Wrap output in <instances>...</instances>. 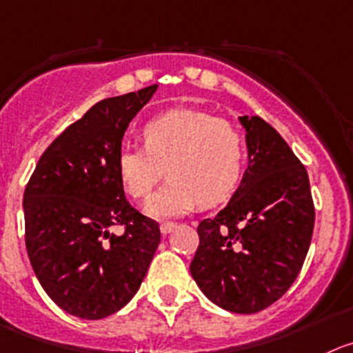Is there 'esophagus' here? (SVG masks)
<instances>
[{"mask_svg":"<svg viewBox=\"0 0 353 353\" xmlns=\"http://www.w3.org/2000/svg\"><path fill=\"white\" fill-rule=\"evenodd\" d=\"M176 223H163V225H160L161 235H169V233H172L174 230H176Z\"/></svg>","mask_w":353,"mask_h":353,"instance_id":"obj_1","label":"esophagus"}]
</instances>
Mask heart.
Instances as JSON below:
<instances>
[{
    "instance_id": "b5f03b06",
    "label": "heart",
    "mask_w": 353,
    "mask_h": 353,
    "mask_svg": "<svg viewBox=\"0 0 353 353\" xmlns=\"http://www.w3.org/2000/svg\"><path fill=\"white\" fill-rule=\"evenodd\" d=\"M144 148L117 154V176L132 199H146L163 174L169 183L144 212L157 219L181 216L202 202L216 205L239 186L245 163L243 141L225 120L195 110H170L151 118L141 132Z\"/></svg>"
}]
</instances>
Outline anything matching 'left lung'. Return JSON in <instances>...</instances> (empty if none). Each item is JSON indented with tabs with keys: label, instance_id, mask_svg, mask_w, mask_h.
I'll return each instance as SVG.
<instances>
[{
	"label": "left lung",
	"instance_id": "left-lung-1",
	"mask_svg": "<svg viewBox=\"0 0 353 353\" xmlns=\"http://www.w3.org/2000/svg\"><path fill=\"white\" fill-rule=\"evenodd\" d=\"M245 128L247 169L228 205L199 225L190 272L200 291L235 314H256L299 275L314 233L310 181L281 134L259 117Z\"/></svg>",
	"mask_w": 353,
	"mask_h": 353
}]
</instances>
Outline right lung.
I'll return each mask as SVG.
<instances>
[{"instance_id": "right-lung-1", "label": "right lung", "mask_w": 353, "mask_h": 353, "mask_svg": "<svg viewBox=\"0 0 353 353\" xmlns=\"http://www.w3.org/2000/svg\"><path fill=\"white\" fill-rule=\"evenodd\" d=\"M158 85L104 99L45 150L24 192L26 249L52 301L99 321L139 291L160 228L127 202L117 154ZM124 226L117 236L113 225Z\"/></svg>"}]
</instances>
